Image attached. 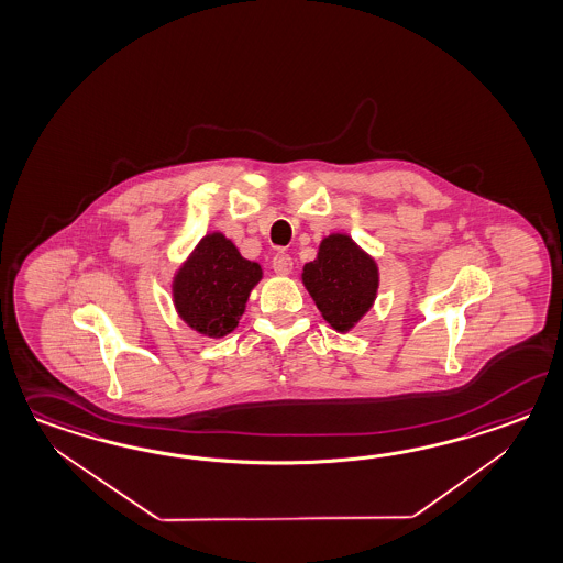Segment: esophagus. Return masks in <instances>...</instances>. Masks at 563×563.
<instances>
[{"label":"esophagus","instance_id":"34e87169","mask_svg":"<svg viewBox=\"0 0 563 563\" xmlns=\"http://www.w3.org/2000/svg\"><path fill=\"white\" fill-rule=\"evenodd\" d=\"M273 271L276 275H290L292 273V258L287 252H278L273 258Z\"/></svg>","mask_w":563,"mask_h":563}]
</instances>
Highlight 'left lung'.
Instances as JSON below:
<instances>
[{"label": "left lung", "mask_w": 563, "mask_h": 563, "mask_svg": "<svg viewBox=\"0 0 563 563\" xmlns=\"http://www.w3.org/2000/svg\"><path fill=\"white\" fill-rule=\"evenodd\" d=\"M302 283L327 323L345 333L374 305L379 276L374 261L350 236L331 234L317 258L305 264Z\"/></svg>", "instance_id": "1"}]
</instances>
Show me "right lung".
<instances>
[{
	"label": "right lung",
	"mask_w": 563,
	"mask_h": 563,
	"mask_svg": "<svg viewBox=\"0 0 563 563\" xmlns=\"http://www.w3.org/2000/svg\"><path fill=\"white\" fill-rule=\"evenodd\" d=\"M263 268L240 256L222 234L203 238L174 280V302L179 317L208 338H224L261 280Z\"/></svg>",
	"instance_id": "right-lung-1"
}]
</instances>
